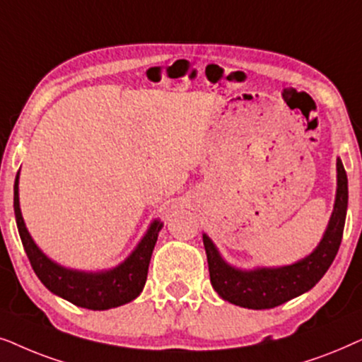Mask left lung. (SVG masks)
<instances>
[{
    "label": "left lung",
    "instance_id": "8db88e82",
    "mask_svg": "<svg viewBox=\"0 0 362 362\" xmlns=\"http://www.w3.org/2000/svg\"><path fill=\"white\" fill-rule=\"evenodd\" d=\"M336 170L338 189L329 223L320 245L300 262L279 268H235L221 258L214 242L204 233L211 286L225 301L248 310H269L310 291L325 276L343 240L348 210V175L341 158L336 162Z\"/></svg>",
    "mask_w": 362,
    "mask_h": 362
}]
</instances>
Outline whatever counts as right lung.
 Segmentation results:
<instances>
[{"label": "right lung", "instance_id": "add662e5", "mask_svg": "<svg viewBox=\"0 0 362 362\" xmlns=\"http://www.w3.org/2000/svg\"><path fill=\"white\" fill-rule=\"evenodd\" d=\"M18 184L19 172L14 180V216H16L19 237H21L24 252L30 258L36 276L41 279L47 290L64 298L72 305L94 311L122 306L141 295L147 281L148 263H151L153 247L157 243L158 231L163 226L160 220L152 221L136 250L115 268L95 273L64 268L47 258L31 238L30 231L24 225L21 209H19Z\"/></svg>", "mask_w": 362, "mask_h": 362}]
</instances>
